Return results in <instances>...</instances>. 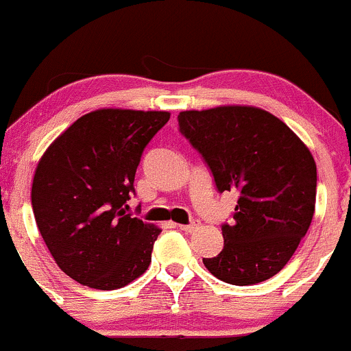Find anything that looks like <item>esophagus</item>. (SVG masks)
Masks as SVG:
<instances>
[{
    "mask_svg": "<svg viewBox=\"0 0 351 351\" xmlns=\"http://www.w3.org/2000/svg\"><path fill=\"white\" fill-rule=\"evenodd\" d=\"M197 226H199V223H195V221H193V223H189V224H178L180 230L185 231V233H192L193 230H197Z\"/></svg>",
    "mask_w": 351,
    "mask_h": 351,
    "instance_id": "esophagus-1",
    "label": "esophagus"
}]
</instances>
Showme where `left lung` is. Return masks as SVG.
Listing matches in <instances>:
<instances>
[{
    "mask_svg": "<svg viewBox=\"0 0 351 351\" xmlns=\"http://www.w3.org/2000/svg\"><path fill=\"white\" fill-rule=\"evenodd\" d=\"M180 132L200 152L223 192H237L224 247L202 258L224 283L247 287L280 273L307 233L317 168L307 145L280 118L254 106L182 111Z\"/></svg>",
    "mask_w": 351,
    "mask_h": 351,
    "instance_id": "obj_1",
    "label": "left lung"
}]
</instances>
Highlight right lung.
<instances>
[{
    "label": "right lung",
    "instance_id": "1",
    "mask_svg": "<svg viewBox=\"0 0 351 351\" xmlns=\"http://www.w3.org/2000/svg\"><path fill=\"white\" fill-rule=\"evenodd\" d=\"M168 120V111L96 110L39 159L34 217L58 267L77 283L117 290L147 271L161 230L125 209L142 152Z\"/></svg>",
    "mask_w": 351,
    "mask_h": 351
}]
</instances>
